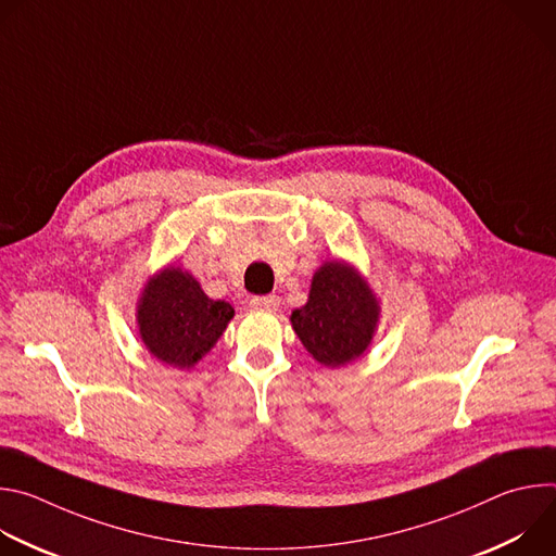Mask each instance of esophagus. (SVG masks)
Here are the masks:
<instances>
[{
    "label": "esophagus",
    "mask_w": 556,
    "mask_h": 556,
    "mask_svg": "<svg viewBox=\"0 0 556 556\" xmlns=\"http://www.w3.org/2000/svg\"><path fill=\"white\" fill-rule=\"evenodd\" d=\"M279 296L277 294H264V296H253L251 305L255 309H266V312H275L279 307Z\"/></svg>",
    "instance_id": "obj_1"
}]
</instances>
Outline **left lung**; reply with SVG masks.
<instances>
[{"instance_id":"1","label":"left lung","mask_w":556,"mask_h":556,"mask_svg":"<svg viewBox=\"0 0 556 556\" xmlns=\"http://www.w3.org/2000/svg\"><path fill=\"white\" fill-rule=\"evenodd\" d=\"M290 321L316 361L337 367L367 350L378 321V303L350 266L326 262L312 277L307 303L292 312Z\"/></svg>"}]
</instances>
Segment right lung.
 I'll list each match as a JSON object with an SVG mask.
<instances>
[{"label": "right lung", "mask_w": 556, "mask_h": 556, "mask_svg": "<svg viewBox=\"0 0 556 556\" xmlns=\"http://www.w3.org/2000/svg\"><path fill=\"white\" fill-rule=\"evenodd\" d=\"M232 305L208 299L180 268L153 277L138 305V328L147 350L174 367L195 365L232 319Z\"/></svg>", "instance_id": "1"}]
</instances>
